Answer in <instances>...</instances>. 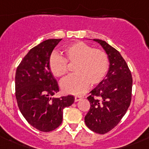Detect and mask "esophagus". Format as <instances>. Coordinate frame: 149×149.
<instances>
[{
    "mask_svg": "<svg viewBox=\"0 0 149 149\" xmlns=\"http://www.w3.org/2000/svg\"><path fill=\"white\" fill-rule=\"evenodd\" d=\"M81 99H82V97H80V96H75L74 97L75 102H77V101L80 100Z\"/></svg>",
    "mask_w": 149,
    "mask_h": 149,
    "instance_id": "34e87169",
    "label": "esophagus"
}]
</instances>
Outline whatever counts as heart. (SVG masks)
Listing matches in <instances>:
<instances>
[{"mask_svg": "<svg viewBox=\"0 0 149 149\" xmlns=\"http://www.w3.org/2000/svg\"><path fill=\"white\" fill-rule=\"evenodd\" d=\"M64 57L54 52L49 59L52 73L57 77H62L68 72V64L75 63L74 71L61 82L62 90L67 94L81 95L90 85L100 83L108 72L109 57L105 51L94 49L83 41L72 43L64 49Z\"/></svg>", "mask_w": 149, "mask_h": 149, "instance_id": "heart-1", "label": "heart"}]
</instances>
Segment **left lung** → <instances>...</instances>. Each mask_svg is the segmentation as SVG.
I'll return each mask as SVG.
<instances>
[{
  "label": "left lung",
  "mask_w": 149,
  "mask_h": 149,
  "mask_svg": "<svg viewBox=\"0 0 149 149\" xmlns=\"http://www.w3.org/2000/svg\"><path fill=\"white\" fill-rule=\"evenodd\" d=\"M93 40L99 43L107 53L110 65L105 79L90 92V95L87 97L90 108L85 122L91 131L105 134L118 124L129 108L133 79L120 52L105 41Z\"/></svg>",
  "instance_id": "8db88e82"
}]
</instances>
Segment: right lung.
<instances>
[{
  "label": "right lung",
  "mask_w": 149,
  "mask_h": 149,
  "mask_svg": "<svg viewBox=\"0 0 149 149\" xmlns=\"http://www.w3.org/2000/svg\"><path fill=\"white\" fill-rule=\"evenodd\" d=\"M61 40L47 39L32 48L18 66L15 77L16 97L21 114L31 125L43 132L58 128L63 109L74 101L72 95L52 97L59 90L49 59Z\"/></svg>",
  "instance_id": "1"
}]
</instances>
